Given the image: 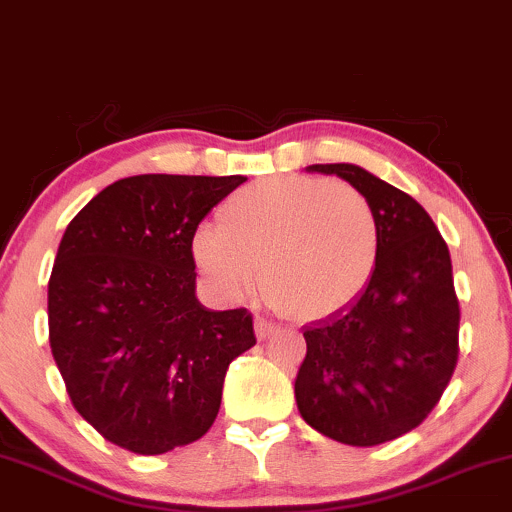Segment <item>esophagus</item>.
Here are the masks:
<instances>
[{"label": "esophagus", "instance_id": "esophagus-1", "mask_svg": "<svg viewBox=\"0 0 512 512\" xmlns=\"http://www.w3.org/2000/svg\"><path fill=\"white\" fill-rule=\"evenodd\" d=\"M276 330H279V327H276L272 320H267V317H255V334H257V339L272 337Z\"/></svg>", "mask_w": 512, "mask_h": 512}]
</instances>
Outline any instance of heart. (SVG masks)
<instances>
[{
	"label": "heart",
	"instance_id": "b5f03b06",
	"mask_svg": "<svg viewBox=\"0 0 512 512\" xmlns=\"http://www.w3.org/2000/svg\"><path fill=\"white\" fill-rule=\"evenodd\" d=\"M192 255L214 289L238 298L260 284L284 313L320 320L368 289L378 267L373 204L346 182L303 175L267 178L236 192L219 228H202Z\"/></svg>",
	"mask_w": 512,
	"mask_h": 512
}]
</instances>
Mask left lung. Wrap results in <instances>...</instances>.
<instances>
[{"instance_id":"left-lung-1","label":"left lung","mask_w":512,"mask_h":512,"mask_svg":"<svg viewBox=\"0 0 512 512\" xmlns=\"http://www.w3.org/2000/svg\"><path fill=\"white\" fill-rule=\"evenodd\" d=\"M373 204L380 255L368 289L349 308L303 327L296 375L303 421L337 443L370 448L431 414L457 366L460 303L448 245L426 209L354 163H315Z\"/></svg>"}]
</instances>
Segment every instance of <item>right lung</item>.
Returning <instances> with one entry per match:
<instances>
[{
	"label": "right lung",
	"mask_w": 512,
	"mask_h": 512,
	"mask_svg": "<svg viewBox=\"0 0 512 512\" xmlns=\"http://www.w3.org/2000/svg\"><path fill=\"white\" fill-rule=\"evenodd\" d=\"M243 175H132L64 231L48 284L50 349L74 409L137 455L195 443L214 424L226 370L255 346L245 308L195 296L192 238Z\"/></svg>",
	"instance_id": "obj_1"
}]
</instances>
